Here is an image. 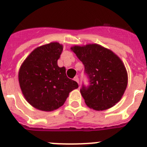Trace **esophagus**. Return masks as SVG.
<instances>
[{
	"label": "esophagus",
	"instance_id": "obj_1",
	"mask_svg": "<svg viewBox=\"0 0 147 147\" xmlns=\"http://www.w3.org/2000/svg\"><path fill=\"white\" fill-rule=\"evenodd\" d=\"M73 80L75 81H76V82H77L78 84H79V78H78V76H75V77L74 78Z\"/></svg>",
	"mask_w": 147,
	"mask_h": 147
}]
</instances>
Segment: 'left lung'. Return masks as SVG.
<instances>
[{
  "label": "left lung",
  "instance_id": "left-lung-1",
  "mask_svg": "<svg viewBox=\"0 0 147 147\" xmlns=\"http://www.w3.org/2000/svg\"><path fill=\"white\" fill-rule=\"evenodd\" d=\"M71 49L84 65L89 85L83 84L81 93L86 105L97 111L111 108L121 99L127 86L128 77L118 56L96 43Z\"/></svg>",
  "mask_w": 147,
  "mask_h": 147
}]
</instances>
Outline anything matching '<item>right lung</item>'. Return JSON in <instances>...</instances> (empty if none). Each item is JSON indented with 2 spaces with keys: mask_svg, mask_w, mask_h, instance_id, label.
I'll return each mask as SVG.
<instances>
[{
  "mask_svg": "<svg viewBox=\"0 0 147 147\" xmlns=\"http://www.w3.org/2000/svg\"><path fill=\"white\" fill-rule=\"evenodd\" d=\"M63 46L52 42L32 51L24 61L18 81L24 98L39 110L51 112L63 106L69 94L78 87L67 78L66 68L58 66Z\"/></svg>",
  "mask_w": 147,
  "mask_h": 147,
  "instance_id": "obj_1",
  "label": "right lung"
}]
</instances>
